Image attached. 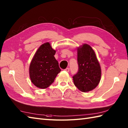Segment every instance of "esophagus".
Wrapping results in <instances>:
<instances>
[{
  "label": "esophagus",
  "instance_id": "1",
  "mask_svg": "<svg viewBox=\"0 0 128 128\" xmlns=\"http://www.w3.org/2000/svg\"><path fill=\"white\" fill-rule=\"evenodd\" d=\"M64 70L66 72H69V68H66Z\"/></svg>",
  "mask_w": 128,
  "mask_h": 128
}]
</instances>
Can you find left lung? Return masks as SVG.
Segmentation results:
<instances>
[{
    "mask_svg": "<svg viewBox=\"0 0 128 128\" xmlns=\"http://www.w3.org/2000/svg\"><path fill=\"white\" fill-rule=\"evenodd\" d=\"M78 70L73 81L80 91L87 92L94 89L101 78V69L94 51L90 46L84 44L77 48Z\"/></svg>",
    "mask_w": 128,
    "mask_h": 128,
    "instance_id": "8db88e82",
    "label": "left lung"
}]
</instances>
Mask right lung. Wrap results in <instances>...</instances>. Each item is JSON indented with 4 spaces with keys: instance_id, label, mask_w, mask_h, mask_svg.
<instances>
[{
    "instance_id": "right-lung-1",
    "label": "right lung",
    "mask_w": 128,
    "mask_h": 128,
    "mask_svg": "<svg viewBox=\"0 0 128 128\" xmlns=\"http://www.w3.org/2000/svg\"><path fill=\"white\" fill-rule=\"evenodd\" d=\"M56 52L50 43L46 42L35 53L30 65L29 74L31 82L37 88H47L61 71L58 62L54 56Z\"/></svg>"
}]
</instances>
